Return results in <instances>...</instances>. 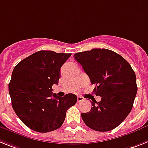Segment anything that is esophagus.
Here are the masks:
<instances>
[{
	"label": "esophagus",
	"instance_id": "34e87169",
	"mask_svg": "<svg viewBox=\"0 0 148 148\" xmlns=\"http://www.w3.org/2000/svg\"><path fill=\"white\" fill-rule=\"evenodd\" d=\"M83 100H84V97H81V96H78L77 97V101H78V102H81V101H82Z\"/></svg>",
	"mask_w": 148,
	"mask_h": 148
}]
</instances>
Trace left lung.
<instances>
[{
	"mask_svg": "<svg viewBox=\"0 0 148 148\" xmlns=\"http://www.w3.org/2000/svg\"><path fill=\"white\" fill-rule=\"evenodd\" d=\"M74 58L96 85L95 95L101 97L99 102L91 101V110L82 113L84 123L95 131L113 130L132 109L138 91L135 72L122 56L105 48L76 53Z\"/></svg>",
	"mask_w": 148,
	"mask_h": 148,
	"instance_id": "8db88e82",
	"label": "left lung"
}]
</instances>
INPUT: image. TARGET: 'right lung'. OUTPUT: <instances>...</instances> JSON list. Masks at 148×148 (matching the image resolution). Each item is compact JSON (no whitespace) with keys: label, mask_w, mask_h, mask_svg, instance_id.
I'll use <instances>...</instances> for the list:
<instances>
[{"label":"right lung","mask_w":148,"mask_h":148,"mask_svg":"<svg viewBox=\"0 0 148 148\" xmlns=\"http://www.w3.org/2000/svg\"><path fill=\"white\" fill-rule=\"evenodd\" d=\"M71 55L40 51L14 67L9 83L12 107L33 131L45 133L59 129L67 110L76 103L74 94L58 97L52 93V85L58 84L60 69Z\"/></svg>","instance_id":"right-lung-1"}]
</instances>
